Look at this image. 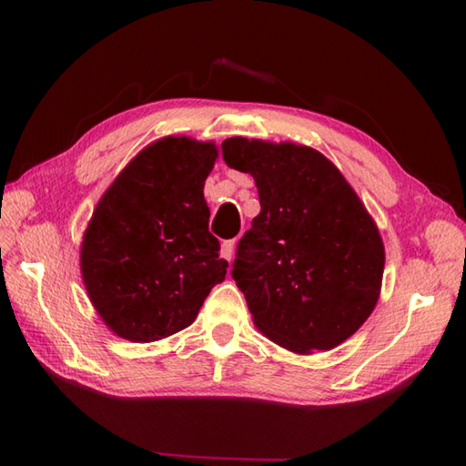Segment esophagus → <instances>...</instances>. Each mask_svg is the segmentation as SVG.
<instances>
[{"instance_id": "obj_1", "label": "esophagus", "mask_w": 466, "mask_h": 466, "mask_svg": "<svg viewBox=\"0 0 466 466\" xmlns=\"http://www.w3.org/2000/svg\"><path fill=\"white\" fill-rule=\"evenodd\" d=\"M234 246H236V242L234 240H224L222 242V256L226 260H232V256H234Z\"/></svg>"}]
</instances>
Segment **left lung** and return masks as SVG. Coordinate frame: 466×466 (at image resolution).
Segmentation results:
<instances>
[{
	"label": "left lung",
	"instance_id": "left-lung-1",
	"mask_svg": "<svg viewBox=\"0 0 466 466\" xmlns=\"http://www.w3.org/2000/svg\"><path fill=\"white\" fill-rule=\"evenodd\" d=\"M222 156L258 187L260 214L232 270L254 326L294 354L336 349L379 302L384 244L374 218L310 146L236 136Z\"/></svg>",
	"mask_w": 466,
	"mask_h": 466
}]
</instances>
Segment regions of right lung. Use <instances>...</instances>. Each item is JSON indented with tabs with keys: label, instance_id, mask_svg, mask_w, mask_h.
<instances>
[{
	"label": "right lung",
	"instance_id": "add662e5",
	"mask_svg": "<svg viewBox=\"0 0 466 466\" xmlns=\"http://www.w3.org/2000/svg\"><path fill=\"white\" fill-rule=\"evenodd\" d=\"M216 160L214 142L166 136L137 152L96 204L80 248L82 280L120 339L156 342L184 330L226 279L204 198Z\"/></svg>",
	"mask_w": 466,
	"mask_h": 466
}]
</instances>
